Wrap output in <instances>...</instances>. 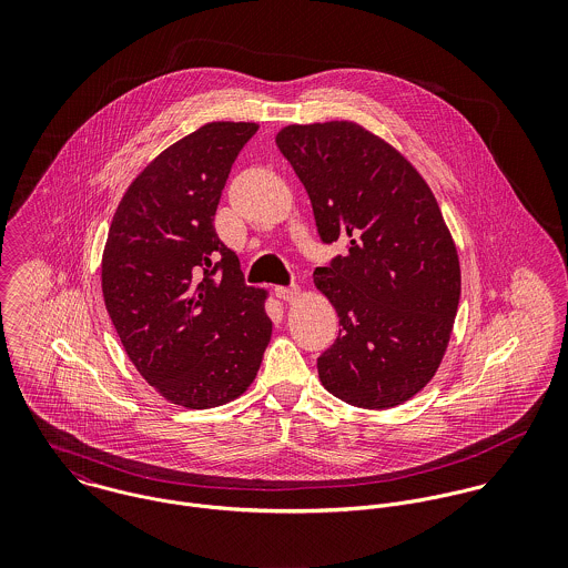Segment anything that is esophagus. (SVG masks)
<instances>
[{"instance_id":"obj_1","label":"esophagus","mask_w":568,"mask_h":568,"mask_svg":"<svg viewBox=\"0 0 568 568\" xmlns=\"http://www.w3.org/2000/svg\"><path fill=\"white\" fill-rule=\"evenodd\" d=\"M275 295L282 300V302H295L300 297V288L297 286H277L275 288Z\"/></svg>"}]
</instances>
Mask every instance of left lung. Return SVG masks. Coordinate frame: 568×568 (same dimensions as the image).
Returning <instances> with one entry per match:
<instances>
[{
    "instance_id": "1",
    "label": "left lung",
    "mask_w": 568,
    "mask_h": 568,
    "mask_svg": "<svg viewBox=\"0 0 568 568\" xmlns=\"http://www.w3.org/2000/svg\"><path fill=\"white\" fill-rule=\"evenodd\" d=\"M275 144L311 196L322 241L347 243L315 271L341 325L317 358L322 385L361 408L403 405L435 376L462 295L442 210L405 155L356 122L291 124Z\"/></svg>"
}]
</instances>
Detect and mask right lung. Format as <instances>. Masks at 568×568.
Instances as JSON below:
<instances>
[{"label":"right lung","mask_w":568,"mask_h":568,"mask_svg":"<svg viewBox=\"0 0 568 568\" xmlns=\"http://www.w3.org/2000/svg\"><path fill=\"white\" fill-rule=\"evenodd\" d=\"M255 122H210L174 142L124 192L102 253V295L142 378L165 400L212 408L255 381L273 324L214 214Z\"/></svg>","instance_id":"right-lung-1"}]
</instances>
